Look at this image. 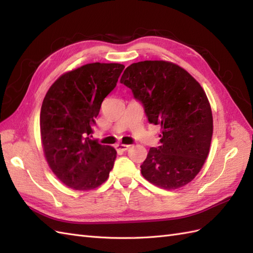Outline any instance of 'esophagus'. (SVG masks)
I'll return each mask as SVG.
<instances>
[{
	"label": "esophagus",
	"mask_w": 253,
	"mask_h": 253,
	"mask_svg": "<svg viewBox=\"0 0 253 253\" xmlns=\"http://www.w3.org/2000/svg\"><path fill=\"white\" fill-rule=\"evenodd\" d=\"M116 150L117 151H126V150H128L130 148L129 144H123V143H118L116 144Z\"/></svg>",
	"instance_id": "obj_1"
}]
</instances>
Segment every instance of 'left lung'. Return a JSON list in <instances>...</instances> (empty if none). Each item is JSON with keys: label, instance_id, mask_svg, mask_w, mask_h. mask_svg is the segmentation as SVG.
I'll use <instances>...</instances> for the list:
<instances>
[{"label": "left lung", "instance_id": "obj_1", "mask_svg": "<svg viewBox=\"0 0 253 253\" xmlns=\"http://www.w3.org/2000/svg\"><path fill=\"white\" fill-rule=\"evenodd\" d=\"M121 83L143 104L149 123L161 126V146L150 148L142 176L166 190L189 184L206 162L213 135L211 105L200 84L166 61L133 63Z\"/></svg>", "mask_w": 253, "mask_h": 253}]
</instances>
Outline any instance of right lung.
Masks as SVG:
<instances>
[{
  "label": "right lung",
  "instance_id": "obj_1",
  "mask_svg": "<svg viewBox=\"0 0 253 253\" xmlns=\"http://www.w3.org/2000/svg\"><path fill=\"white\" fill-rule=\"evenodd\" d=\"M124 68L117 63L85 64L58 77L42 102L40 133L45 160L72 189H95L114 166L116 150L88 136Z\"/></svg>",
  "mask_w": 253,
  "mask_h": 253
}]
</instances>
